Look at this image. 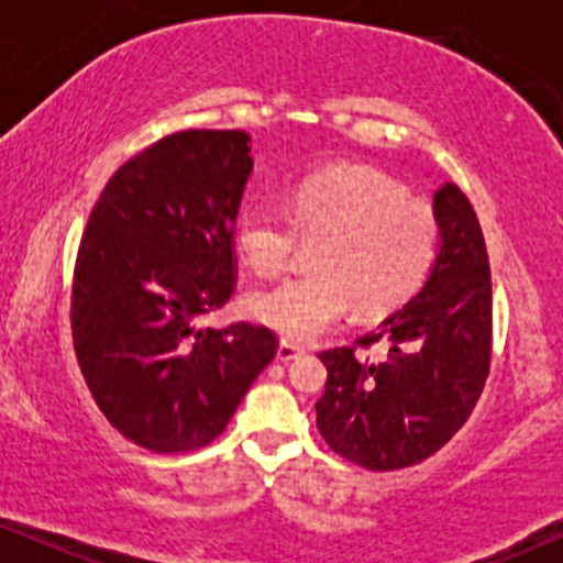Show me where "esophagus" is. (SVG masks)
<instances>
[{"label":"esophagus","mask_w":563,"mask_h":563,"mask_svg":"<svg viewBox=\"0 0 563 563\" xmlns=\"http://www.w3.org/2000/svg\"><path fill=\"white\" fill-rule=\"evenodd\" d=\"M301 352H303L301 346L288 344V341H280V344H277V360H280V363H290V360L299 357Z\"/></svg>","instance_id":"obj_1"}]
</instances>
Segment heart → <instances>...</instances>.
I'll use <instances>...</instances> for the list:
<instances>
[{
  "instance_id": "obj_1",
  "label": "heart",
  "mask_w": 563,
  "mask_h": 563,
  "mask_svg": "<svg viewBox=\"0 0 563 563\" xmlns=\"http://www.w3.org/2000/svg\"><path fill=\"white\" fill-rule=\"evenodd\" d=\"M232 235L262 275L283 273L301 241H321L314 273L249 296L251 318L288 341H312L352 303L360 314H384L410 299L437 260L439 224L429 203L402 196L391 179L328 166L290 190L288 209L269 198L245 200Z\"/></svg>"
}]
</instances>
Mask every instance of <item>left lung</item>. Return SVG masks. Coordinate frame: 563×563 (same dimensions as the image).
Wrapping results in <instances>:
<instances>
[{
    "label": "left lung",
    "mask_w": 563,
    "mask_h": 563,
    "mask_svg": "<svg viewBox=\"0 0 563 563\" xmlns=\"http://www.w3.org/2000/svg\"><path fill=\"white\" fill-rule=\"evenodd\" d=\"M439 251L423 288L360 335L320 352L325 391L314 405L328 448L371 471L416 466L442 450L479 402L493 357V280L474 206L457 185L434 192ZM378 340L380 364L353 354Z\"/></svg>",
    "instance_id": "obj_1"
}]
</instances>
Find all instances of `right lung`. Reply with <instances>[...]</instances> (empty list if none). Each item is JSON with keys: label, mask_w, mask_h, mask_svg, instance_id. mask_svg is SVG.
I'll list each match as a JSON object with an SVG mask.
<instances>
[{"label": "right lung", "mask_w": 563, "mask_h": 563, "mask_svg": "<svg viewBox=\"0 0 563 563\" xmlns=\"http://www.w3.org/2000/svg\"><path fill=\"white\" fill-rule=\"evenodd\" d=\"M254 158L241 129H187L108 179L70 290L76 360L102 416L153 452L206 448L273 363L269 328H198L235 290L238 206Z\"/></svg>", "instance_id": "add662e5"}]
</instances>
